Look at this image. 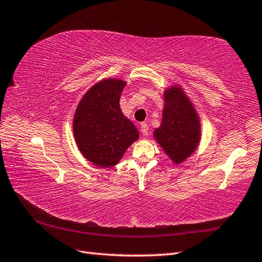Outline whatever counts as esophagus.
I'll list each match as a JSON object with an SVG mask.
<instances>
[{
	"label": "esophagus",
	"mask_w": 262,
	"mask_h": 262,
	"mask_svg": "<svg viewBox=\"0 0 262 262\" xmlns=\"http://www.w3.org/2000/svg\"><path fill=\"white\" fill-rule=\"evenodd\" d=\"M141 132H142L143 136L148 135V125L146 124V122H143V124H141Z\"/></svg>",
	"instance_id": "esophagus-1"
}]
</instances>
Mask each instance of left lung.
I'll use <instances>...</instances> for the list:
<instances>
[{
    "instance_id": "1",
    "label": "left lung",
    "mask_w": 262,
    "mask_h": 262,
    "mask_svg": "<svg viewBox=\"0 0 262 262\" xmlns=\"http://www.w3.org/2000/svg\"><path fill=\"white\" fill-rule=\"evenodd\" d=\"M162 122L153 136L176 164L196 151L200 141V120L193 104L179 85L164 91Z\"/></svg>"
}]
</instances>
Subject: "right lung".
<instances>
[{"label": "right lung", "mask_w": 262, "mask_h": 262, "mask_svg": "<svg viewBox=\"0 0 262 262\" xmlns=\"http://www.w3.org/2000/svg\"><path fill=\"white\" fill-rule=\"evenodd\" d=\"M126 82L105 79L89 90L75 110L73 133L76 145L88 161L100 168L119 162L140 133L119 105Z\"/></svg>", "instance_id": "obj_1"}]
</instances>
